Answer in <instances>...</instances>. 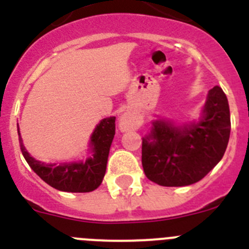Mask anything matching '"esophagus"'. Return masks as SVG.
Instances as JSON below:
<instances>
[{
	"label": "esophagus",
	"instance_id": "obj_1",
	"mask_svg": "<svg viewBox=\"0 0 249 249\" xmlns=\"http://www.w3.org/2000/svg\"><path fill=\"white\" fill-rule=\"evenodd\" d=\"M141 118L136 114L124 113L120 118V128L122 131H128V129H137L141 126Z\"/></svg>",
	"mask_w": 249,
	"mask_h": 249
}]
</instances>
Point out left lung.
<instances>
[{
  "mask_svg": "<svg viewBox=\"0 0 249 249\" xmlns=\"http://www.w3.org/2000/svg\"><path fill=\"white\" fill-rule=\"evenodd\" d=\"M203 118L196 124L175 127L156 121L142 141V166L149 181L164 187L190 186L218 163L231 133L230 106L221 87L208 93Z\"/></svg>",
  "mask_w": 249,
  "mask_h": 249,
  "instance_id": "8db88e82",
  "label": "left lung"
}]
</instances>
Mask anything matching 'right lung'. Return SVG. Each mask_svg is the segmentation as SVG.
I'll return each instance as SVG.
<instances>
[{"mask_svg":"<svg viewBox=\"0 0 249 249\" xmlns=\"http://www.w3.org/2000/svg\"><path fill=\"white\" fill-rule=\"evenodd\" d=\"M116 117L105 118L100 122L91 137L93 155L80 163H65L61 166L45 164L28 155L19 137L22 155L37 176L58 191L85 193L94 191L102 183L108 160L109 147L116 133ZM19 135V131H18Z\"/></svg>","mask_w":249,"mask_h":249,"instance_id":"1","label":"right lung"}]
</instances>
